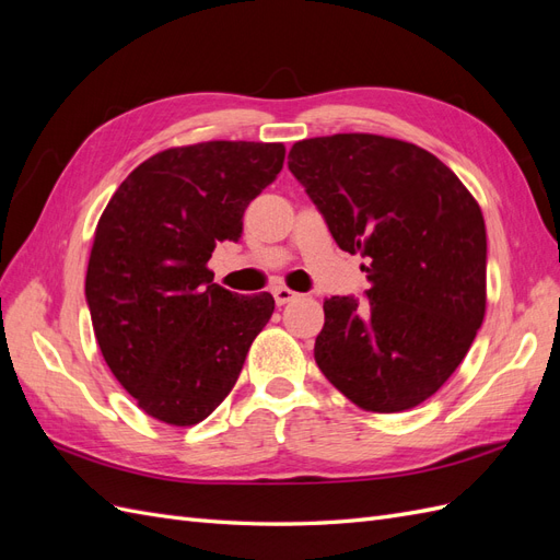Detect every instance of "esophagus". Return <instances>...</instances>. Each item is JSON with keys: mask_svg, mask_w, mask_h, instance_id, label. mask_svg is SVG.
I'll return each instance as SVG.
<instances>
[{"mask_svg": "<svg viewBox=\"0 0 560 560\" xmlns=\"http://www.w3.org/2000/svg\"><path fill=\"white\" fill-rule=\"evenodd\" d=\"M273 296H276V303H278V306H284V303L294 301L299 294H296L294 290H290V287H276V290H273Z\"/></svg>", "mask_w": 560, "mask_h": 560, "instance_id": "esophagus-1", "label": "esophagus"}]
</instances>
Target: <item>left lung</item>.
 <instances>
[{
  "mask_svg": "<svg viewBox=\"0 0 560 560\" xmlns=\"http://www.w3.org/2000/svg\"><path fill=\"white\" fill-rule=\"evenodd\" d=\"M290 171L336 245L366 259V301H325L319 371L364 411L413 409L460 366L486 315L479 202L430 151L383 135L301 140Z\"/></svg>",
  "mask_w": 560,
  "mask_h": 560,
  "instance_id": "left-lung-1",
  "label": "left lung"
}]
</instances>
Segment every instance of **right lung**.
I'll use <instances>...</instances> for the list:
<instances>
[{
    "mask_svg": "<svg viewBox=\"0 0 560 560\" xmlns=\"http://www.w3.org/2000/svg\"><path fill=\"white\" fill-rule=\"evenodd\" d=\"M280 142H200L159 151L121 182L100 217L86 273L93 331L116 381L167 425L206 420L241 376L273 315L268 292L212 282L217 243L278 177Z\"/></svg>",
    "mask_w": 560,
    "mask_h": 560,
    "instance_id": "right-lung-1",
    "label": "right lung"
}]
</instances>
